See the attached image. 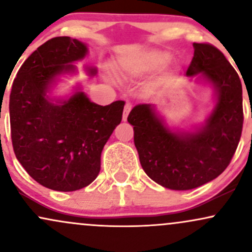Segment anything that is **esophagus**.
<instances>
[{"label": "esophagus", "instance_id": "obj_1", "mask_svg": "<svg viewBox=\"0 0 252 252\" xmlns=\"http://www.w3.org/2000/svg\"><path fill=\"white\" fill-rule=\"evenodd\" d=\"M130 110H131V104L126 103V106H124V111H123V121H124V122H126V118H128V115H129Z\"/></svg>", "mask_w": 252, "mask_h": 252}]
</instances>
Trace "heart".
Instances as JSON below:
<instances>
[{"mask_svg":"<svg viewBox=\"0 0 252 252\" xmlns=\"http://www.w3.org/2000/svg\"><path fill=\"white\" fill-rule=\"evenodd\" d=\"M170 59L168 52L158 48H152L140 53L123 58L118 62V70L129 76H142L162 67Z\"/></svg>","mask_w":252,"mask_h":252,"instance_id":"b5f03b06","label":"heart"}]
</instances>
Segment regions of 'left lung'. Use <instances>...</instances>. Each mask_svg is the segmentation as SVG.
<instances>
[{
	"instance_id": "left-lung-1",
	"label": "left lung",
	"mask_w": 252,
	"mask_h": 252,
	"mask_svg": "<svg viewBox=\"0 0 252 252\" xmlns=\"http://www.w3.org/2000/svg\"><path fill=\"white\" fill-rule=\"evenodd\" d=\"M186 76L209 85L213 106L200 123L179 129L154 104H137L128 116L146 174L168 189L187 190L212 181L235 154L243 128L242 83L224 54L209 43H193Z\"/></svg>"
}]
</instances>
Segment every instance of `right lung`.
<instances>
[{
	"mask_svg": "<svg viewBox=\"0 0 252 252\" xmlns=\"http://www.w3.org/2000/svg\"><path fill=\"white\" fill-rule=\"evenodd\" d=\"M88 43L70 36L48 40L17 72L9 99L11 141L16 158L42 186L72 192L89 186L100 170L105 143L122 121L126 102L98 105L77 84L56 94L63 78L78 73ZM84 70L97 74L94 66Z\"/></svg>",
	"mask_w": 252,
	"mask_h": 252,
	"instance_id": "right-lung-1",
	"label": "right lung"
}]
</instances>
